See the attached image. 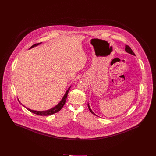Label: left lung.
I'll return each mask as SVG.
<instances>
[{
  "label": "left lung",
  "mask_w": 156,
  "mask_h": 156,
  "mask_svg": "<svg viewBox=\"0 0 156 156\" xmlns=\"http://www.w3.org/2000/svg\"><path fill=\"white\" fill-rule=\"evenodd\" d=\"M125 50H126V51L127 52H128L129 54H131V55H135V54L134 53V52L132 51V49H131V48L129 47V46H128V45H126V48H125ZM88 108H89V110L90 111V112H91L92 114H94V115H95L93 112H92V111L91 109L90 108V105H89V104H88Z\"/></svg>",
  "instance_id": "1"
}]
</instances>
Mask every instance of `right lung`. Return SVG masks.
Returning a JSON list of instances; mask_svg holds the SVG:
<instances>
[{"mask_svg":"<svg viewBox=\"0 0 156 156\" xmlns=\"http://www.w3.org/2000/svg\"><path fill=\"white\" fill-rule=\"evenodd\" d=\"M40 44H41V42L38 43V44H34V45H33L32 46H31L29 49H30V48H33V47H34V46H37V45H39ZM70 88H71V87L68 88V90L65 92L64 96L63 97L62 100L60 101V102H59L57 105H56L55 107H54V108H51V109H50V110H46V111H34V110H30V109H29V108H27V109H28L29 111H30L31 112H32V113H34V114H37V115H42V116H46V115H50L54 114H55L56 112L59 111L62 108V107H64L65 103V101H66V98H67V96H68V92L69 91ZM19 102H20V101H19ZM22 105L24 106L23 105ZM24 107H25V106H24Z\"/></svg>","mask_w":156,"mask_h":156,"instance_id":"right-lung-1","label":"right lung"}]
</instances>
